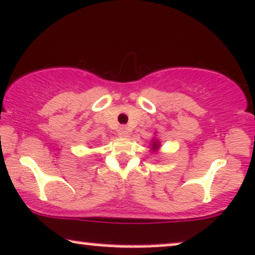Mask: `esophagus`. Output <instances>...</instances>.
Masks as SVG:
<instances>
[{"label": "esophagus", "mask_w": 255, "mask_h": 255, "mask_svg": "<svg viewBox=\"0 0 255 255\" xmlns=\"http://www.w3.org/2000/svg\"><path fill=\"white\" fill-rule=\"evenodd\" d=\"M118 136L122 137V138H127V137H128V128H125V127H121V128H119V130H118Z\"/></svg>", "instance_id": "esophagus-1"}]
</instances>
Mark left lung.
I'll use <instances>...</instances> for the list:
<instances>
[{"mask_svg":"<svg viewBox=\"0 0 255 255\" xmlns=\"http://www.w3.org/2000/svg\"><path fill=\"white\" fill-rule=\"evenodd\" d=\"M160 148H161V142L156 138V137H154V138L150 140L151 152H156L157 154V152H160Z\"/></svg>","mask_w":255,"mask_h":255,"instance_id":"8db88e82","label":"left lung"}]
</instances>
